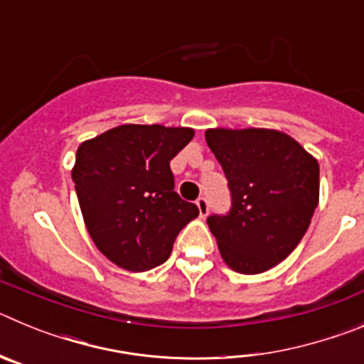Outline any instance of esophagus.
Segmentation results:
<instances>
[{
    "label": "esophagus",
    "instance_id": "34e87169",
    "mask_svg": "<svg viewBox=\"0 0 364 364\" xmlns=\"http://www.w3.org/2000/svg\"><path fill=\"white\" fill-rule=\"evenodd\" d=\"M197 205H198V211H200V217L202 218H204L205 215L210 213V200H208V198H205V197L198 198Z\"/></svg>",
    "mask_w": 364,
    "mask_h": 364
}]
</instances>
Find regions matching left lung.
Instances as JSON below:
<instances>
[{
    "label": "left lung",
    "instance_id": "obj_1",
    "mask_svg": "<svg viewBox=\"0 0 364 364\" xmlns=\"http://www.w3.org/2000/svg\"><path fill=\"white\" fill-rule=\"evenodd\" d=\"M205 142L228 178L231 208L208 217L226 264L253 275L294 252L319 202V164L272 129H210Z\"/></svg>",
    "mask_w": 364,
    "mask_h": 364
}]
</instances>
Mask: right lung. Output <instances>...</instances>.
Here are the masks:
<instances>
[{
  "instance_id": "obj_1",
  "label": "right lung",
  "mask_w": 364,
  "mask_h": 364,
  "mask_svg": "<svg viewBox=\"0 0 364 364\" xmlns=\"http://www.w3.org/2000/svg\"><path fill=\"white\" fill-rule=\"evenodd\" d=\"M193 129L120 125L76 151L73 182L96 247L129 272H147L171 255L180 230L198 208L180 198L169 162Z\"/></svg>"
}]
</instances>
